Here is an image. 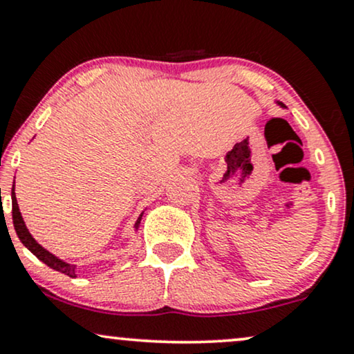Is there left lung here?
Returning <instances> with one entry per match:
<instances>
[{"label":"left lung","instance_id":"8db88e82","mask_svg":"<svg viewBox=\"0 0 354 354\" xmlns=\"http://www.w3.org/2000/svg\"><path fill=\"white\" fill-rule=\"evenodd\" d=\"M277 104H279V106H283V104H281V102H277ZM284 107V106H283Z\"/></svg>","mask_w":354,"mask_h":354}]
</instances>
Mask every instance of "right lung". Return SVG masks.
I'll use <instances>...</instances> for the list:
<instances>
[{
    "instance_id": "1",
    "label": "right lung",
    "mask_w": 354,
    "mask_h": 354,
    "mask_svg": "<svg viewBox=\"0 0 354 354\" xmlns=\"http://www.w3.org/2000/svg\"><path fill=\"white\" fill-rule=\"evenodd\" d=\"M11 199H12V223H15V230H16L17 236H19V240L22 241V245H24V247L28 248L30 253L35 254V257H37L40 261L46 263L48 268H52V270L64 272V274L70 276V277H77V265H70V263L64 261V259L57 258L55 254L50 253V252H48V250L44 248L42 245H39L37 241H35L34 236L30 235V232L28 230V227H26L24 218H22V216H21L19 205H17L15 186H12V189H11ZM142 216H144V212H142L140 217L137 218L136 230H138V225H140Z\"/></svg>"
}]
</instances>
